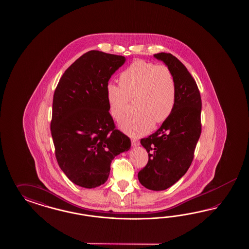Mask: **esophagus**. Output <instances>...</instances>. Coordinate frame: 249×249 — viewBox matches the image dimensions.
I'll list each match as a JSON object with an SVG mask.
<instances>
[{"label":"esophagus","instance_id":"1","mask_svg":"<svg viewBox=\"0 0 249 249\" xmlns=\"http://www.w3.org/2000/svg\"><path fill=\"white\" fill-rule=\"evenodd\" d=\"M131 145L133 146V147H136V146H139L140 145V142L137 141V140H131Z\"/></svg>","mask_w":249,"mask_h":249}]
</instances>
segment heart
I'll return each instance as SVG.
<instances>
[{
  "label": "heart",
  "mask_w": 249,
  "mask_h": 249,
  "mask_svg": "<svg viewBox=\"0 0 249 249\" xmlns=\"http://www.w3.org/2000/svg\"><path fill=\"white\" fill-rule=\"evenodd\" d=\"M120 85L106 88L109 113L120 121L134 98L137 112L121 122V129L133 138L147 133L154 122L162 123L171 116L176 103L177 86L173 71L164 65L139 60L132 62L119 77Z\"/></svg>",
  "instance_id": "1"
}]
</instances>
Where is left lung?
<instances>
[{
	"label": "left lung",
	"instance_id": "obj_1",
	"mask_svg": "<svg viewBox=\"0 0 249 249\" xmlns=\"http://www.w3.org/2000/svg\"><path fill=\"white\" fill-rule=\"evenodd\" d=\"M174 73L177 97L174 110L156 132L141 140L149 155L147 165L138 174L140 182L152 191L174 185L186 174L201 135V95L187 68L172 53H159Z\"/></svg>",
	"mask_w": 249,
	"mask_h": 249
}]
</instances>
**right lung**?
I'll use <instances>...</instances> for the list:
<instances>
[{
    "label": "right lung",
    "mask_w": 249,
    "mask_h": 249,
    "mask_svg": "<svg viewBox=\"0 0 249 249\" xmlns=\"http://www.w3.org/2000/svg\"><path fill=\"white\" fill-rule=\"evenodd\" d=\"M122 55L92 50L65 71L53 98L55 158L68 179L84 188L105 183L111 161L130 148L108 112L106 88L125 63Z\"/></svg>",
    "instance_id": "add662e5"
}]
</instances>
